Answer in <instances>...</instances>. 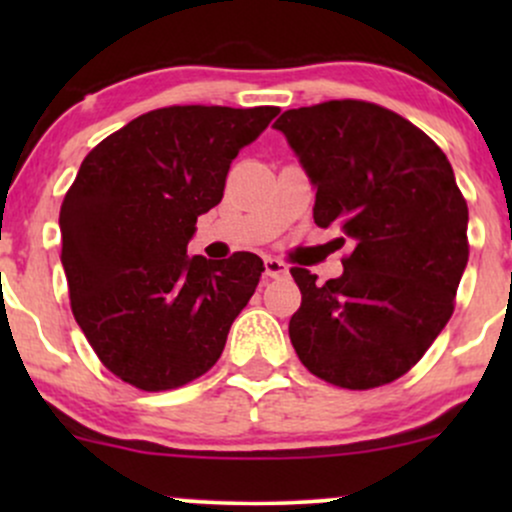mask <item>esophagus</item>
Segmentation results:
<instances>
[{
    "mask_svg": "<svg viewBox=\"0 0 512 512\" xmlns=\"http://www.w3.org/2000/svg\"><path fill=\"white\" fill-rule=\"evenodd\" d=\"M286 274H289L286 262H281L279 257H264V276H269V279H279V276H286Z\"/></svg>",
    "mask_w": 512,
    "mask_h": 512,
    "instance_id": "34e87169",
    "label": "esophagus"
}]
</instances>
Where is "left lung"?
<instances>
[{
	"label": "left lung",
	"instance_id": "left-lung-1",
	"mask_svg": "<svg viewBox=\"0 0 512 512\" xmlns=\"http://www.w3.org/2000/svg\"><path fill=\"white\" fill-rule=\"evenodd\" d=\"M274 127L317 187L315 223L351 243L339 279L291 267L293 349L330 385L392 383L448 325L469 260L467 199L448 156L402 115L351 98L286 110Z\"/></svg>",
	"mask_w": 512,
	"mask_h": 512
}]
</instances>
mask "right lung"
Returning a JSON list of instances; mask_svg holds the SVG:
<instances>
[{"mask_svg": "<svg viewBox=\"0 0 512 512\" xmlns=\"http://www.w3.org/2000/svg\"><path fill=\"white\" fill-rule=\"evenodd\" d=\"M279 115L274 105H170L93 146L60 209L74 320L110 373L175 390L219 361L264 262L187 255L199 214L221 202L231 161Z\"/></svg>", "mask_w": 512, "mask_h": 512, "instance_id": "obj_1", "label": "right lung"}]
</instances>
